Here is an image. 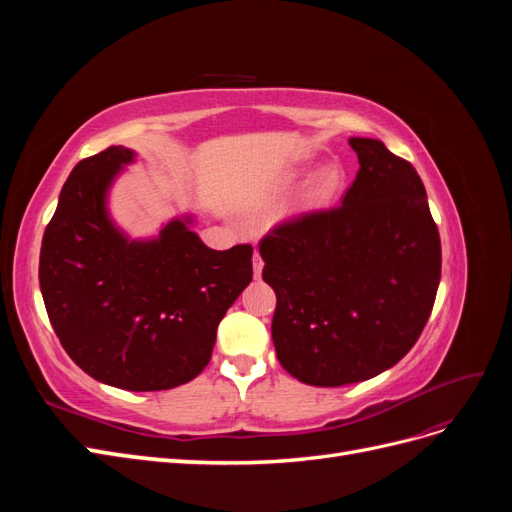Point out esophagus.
Returning a JSON list of instances; mask_svg holds the SVG:
<instances>
[{
  "mask_svg": "<svg viewBox=\"0 0 512 512\" xmlns=\"http://www.w3.org/2000/svg\"><path fill=\"white\" fill-rule=\"evenodd\" d=\"M262 267H265V262H262V258H260L258 252H254V277H260Z\"/></svg>",
  "mask_w": 512,
  "mask_h": 512,
  "instance_id": "obj_1",
  "label": "esophagus"
}]
</instances>
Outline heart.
<instances>
[{
    "mask_svg": "<svg viewBox=\"0 0 512 512\" xmlns=\"http://www.w3.org/2000/svg\"><path fill=\"white\" fill-rule=\"evenodd\" d=\"M297 179V175H290V181ZM344 188V170L339 164L329 162L324 164L318 173L307 183L305 190V207L320 209L329 207L333 200L339 196Z\"/></svg>",
    "mask_w": 512,
    "mask_h": 512,
    "instance_id": "b5f03b06",
    "label": "heart"
}]
</instances>
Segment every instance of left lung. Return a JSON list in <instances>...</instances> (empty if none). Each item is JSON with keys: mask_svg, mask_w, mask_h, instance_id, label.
<instances>
[{"mask_svg": "<svg viewBox=\"0 0 512 512\" xmlns=\"http://www.w3.org/2000/svg\"><path fill=\"white\" fill-rule=\"evenodd\" d=\"M359 173L342 205L260 241L277 297L271 335L290 376L312 386L374 378L429 320L442 273L438 226L414 166L376 138H350Z\"/></svg>", "mask_w": 512, "mask_h": 512, "instance_id": "1", "label": "left lung"}]
</instances>
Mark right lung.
<instances>
[{"instance_id":"add662e5","label":"right lung","mask_w":512,"mask_h":512,"mask_svg":"<svg viewBox=\"0 0 512 512\" xmlns=\"http://www.w3.org/2000/svg\"><path fill=\"white\" fill-rule=\"evenodd\" d=\"M134 156L117 145L72 168L42 237L40 290L85 374L126 391H166L207 367L220 320L252 282L254 250H211L190 215L156 239H128L106 196Z\"/></svg>"}]
</instances>
